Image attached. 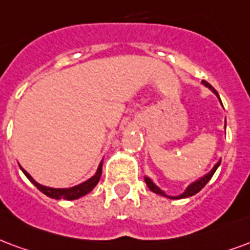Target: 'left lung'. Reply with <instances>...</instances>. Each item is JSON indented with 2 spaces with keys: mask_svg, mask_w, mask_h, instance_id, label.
Returning a JSON list of instances; mask_svg holds the SVG:
<instances>
[{
  "mask_svg": "<svg viewBox=\"0 0 250 250\" xmlns=\"http://www.w3.org/2000/svg\"><path fill=\"white\" fill-rule=\"evenodd\" d=\"M201 83L204 84L205 87H208V88H209V90H212V92H214V94H216V97H217L220 99L217 91H216V90H214V88L212 87V86H210L209 83L205 82V81H203V82H201ZM220 102H221V101H220ZM220 163H221V160H219V162L216 163V164H214V167L212 168V169H210V171L208 172L207 175H204V176L200 177V179H197L196 182L191 183V184H189V186H188L186 188V191L183 192L182 195H179V196H168V195H166V192L162 191V189H160V188H159V187L156 186V184H155V183H153L152 180H151V179H149V177L146 176V177H144V180H146V184H147V187H148L149 189H151V191H152L153 193H158V195L166 196V197H168V199H186V197H189V196L196 195L197 192H200L201 189L204 188L205 184L209 182L210 179H212V176H213V173H214V172H216V169L219 168Z\"/></svg>",
  "mask_w": 250,
  "mask_h": 250,
  "instance_id": "left-lung-1",
  "label": "left lung"
}]
</instances>
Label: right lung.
Returning <instances> with one entry per match:
<instances>
[{
    "mask_svg": "<svg viewBox=\"0 0 250 250\" xmlns=\"http://www.w3.org/2000/svg\"><path fill=\"white\" fill-rule=\"evenodd\" d=\"M102 164H103V162H101V164H99V167H98L97 172H95L94 176L90 177L86 182L81 183L78 186L71 187V188H50V187L42 186L40 183H37L25 169H22V168L21 169L22 172L25 173V176H26L27 179H29V180L42 192V193H45L46 196H49L51 199H55V200H75V199H79V197H82V196L90 193V192L94 189V187L97 186L98 182H99V179H101L102 176Z\"/></svg>",
    "mask_w": 250,
    "mask_h": 250,
    "instance_id": "right-lung-1",
    "label": "right lung"
}]
</instances>
